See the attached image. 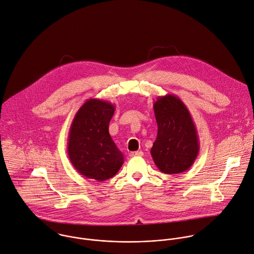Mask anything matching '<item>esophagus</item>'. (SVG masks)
Segmentation results:
<instances>
[{
  "label": "esophagus",
  "mask_w": 254,
  "mask_h": 254,
  "mask_svg": "<svg viewBox=\"0 0 254 254\" xmlns=\"http://www.w3.org/2000/svg\"><path fill=\"white\" fill-rule=\"evenodd\" d=\"M131 157H135V156H142L143 152L142 151H135V152H130L129 154Z\"/></svg>",
  "instance_id": "obj_1"
}]
</instances>
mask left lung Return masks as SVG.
I'll return each mask as SVG.
<instances>
[{
	"label": "left lung",
	"mask_w": 254,
	"mask_h": 254,
	"mask_svg": "<svg viewBox=\"0 0 254 254\" xmlns=\"http://www.w3.org/2000/svg\"><path fill=\"white\" fill-rule=\"evenodd\" d=\"M158 125L151 148L155 165L165 174H180L194 162L199 151L195 125L185 103L174 94L158 96L153 105Z\"/></svg>",
	"instance_id": "8db88e82"
}]
</instances>
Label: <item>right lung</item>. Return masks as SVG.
Returning <instances> with one entry per match:
<instances>
[{"mask_svg":"<svg viewBox=\"0 0 254 254\" xmlns=\"http://www.w3.org/2000/svg\"><path fill=\"white\" fill-rule=\"evenodd\" d=\"M115 106L101 99H87L76 112L68 134L67 154L74 169L85 178L106 181L119 171L124 155L109 134Z\"/></svg>","mask_w":254,"mask_h":254,"instance_id":"right-lung-1","label":"right lung"}]
</instances>
